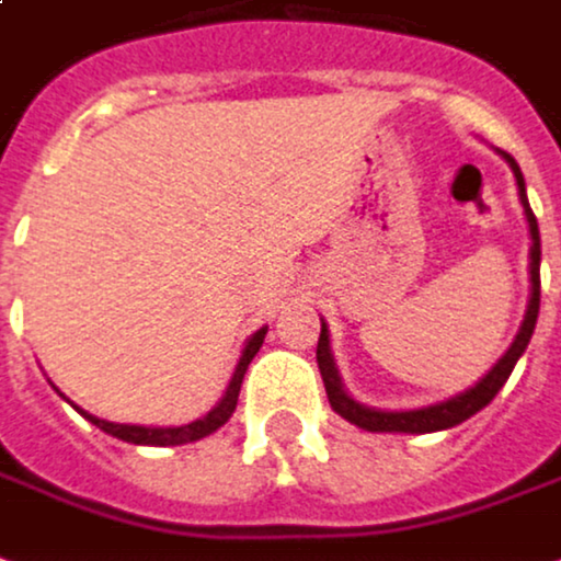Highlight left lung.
Masks as SVG:
<instances>
[{
  "label": "left lung",
  "instance_id": "1",
  "mask_svg": "<svg viewBox=\"0 0 561 561\" xmlns=\"http://www.w3.org/2000/svg\"><path fill=\"white\" fill-rule=\"evenodd\" d=\"M502 158L511 163V170L517 175V187H520V203L526 208V220H529V236H533V263H529V275H533V298H529V310H526V320L520 325V334L517 341L511 343V350L502 358L499 365L490 370L476 388H469L466 394H457V398L445 400V403H436V407H424V410L412 412H379L367 410L362 403H355L341 386V376L334 370V362H331L329 353V331L322 325L320 343H317V365H320L322 382H325V394H329L331 410L343 415L346 421H353L355 427H365V431L374 433H433V431H448L460 421L472 419L478 410H484L490 400L496 398L499 388L508 382L511 370L517 365V358L526 353V346L533 341L535 322H538V308H541V236H538V220H535L533 208H529V199H526V185H523V173L517 161L511 158L508 151H502Z\"/></svg>",
  "mask_w": 561,
  "mask_h": 561
}]
</instances>
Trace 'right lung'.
Returning a JSON list of instances; mask_svg holds the SVG:
<instances>
[{"label":"right lung","mask_w":561,"mask_h":561,"mask_svg":"<svg viewBox=\"0 0 561 561\" xmlns=\"http://www.w3.org/2000/svg\"><path fill=\"white\" fill-rule=\"evenodd\" d=\"M265 341V329H260L253 334L248 346H244V353L239 358V367H236V374L230 379V388H227V394L220 398V403L215 410L208 412L206 419L199 421H191L185 427H137V424H113V421H101L95 415H89L83 412V419H89L95 427H101L104 433L110 436H116V439H125V443H134V445H185V443H194V439H203L208 433H215L220 424H227L230 415L236 412V403H239V391H241V379L248 374V365L253 362V355L260 353V346Z\"/></svg>","instance_id":"right-lung-1"}]
</instances>
